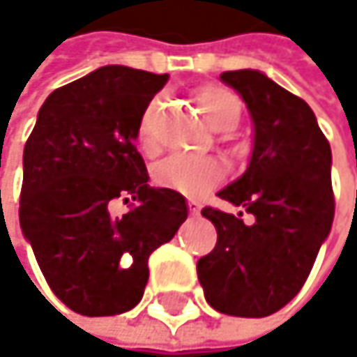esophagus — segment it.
I'll return each mask as SVG.
<instances>
[{
	"label": "esophagus",
	"mask_w": 357,
	"mask_h": 357,
	"mask_svg": "<svg viewBox=\"0 0 357 357\" xmlns=\"http://www.w3.org/2000/svg\"><path fill=\"white\" fill-rule=\"evenodd\" d=\"M188 208H190L192 215H198V213H200V204H198L196 200H190V202H188Z\"/></svg>",
	"instance_id": "obj_1"
}]
</instances>
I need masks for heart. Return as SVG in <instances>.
<instances>
[{"label": "heart", "mask_w": 357, "mask_h": 357, "mask_svg": "<svg viewBox=\"0 0 357 357\" xmlns=\"http://www.w3.org/2000/svg\"><path fill=\"white\" fill-rule=\"evenodd\" d=\"M196 99L208 123L215 130L223 126H236L242 115L240 99L223 86H202L196 93ZM157 111H159V101H153L142 113L138 123V142L146 153L155 151L153 121ZM153 178L161 188L174 190L183 196H200L225 178V165L213 157L176 155L159 163L153 172Z\"/></svg>", "instance_id": "1"}]
</instances>
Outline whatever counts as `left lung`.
I'll list each match as a JSON object with an SVG mask.
<instances>
[{
  "instance_id": "left-lung-1",
  "label": "left lung",
  "mask_w": 357,
  "mask_h": 357,
  "mask_svg": "<svg viewBox=\"0 0 357 357\" xmlns=\"http://www.w3.org/2000/svg\"><path fill=\"white\" fill-rule=\"evenodd\" d=\"M221 80L244 99L254 140L246 172L219 198L242 206L254 221L246 225L242 211L202 208L217 244L196 271L217 312L262 319L296 298L331 234V146L308 103L266 74L236 70Z\"/></svg>"
}]
</instances>
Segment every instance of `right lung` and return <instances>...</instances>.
Listing matches in <instances>:
<instances>
[{
	"label": "right lung",
	"instance_id": "right-lung-1",
	"mask_svg": "<svg viewBox=\"0 0 357 357\" xmlns=\"http://www.w3.org/2000/svg\"><path fill=\"white\" fill-rule=\"evenodd\" d=\"M167 74L103 66L53 91L24 146L20 227L53 294L84 317L132 310L149 256L188 217L185 198L151 188L134 142ZM137 204L113 218V199ZM128 200V198H126Z\"/></svg>",
	"mask_w": 357,
	"mask_h": 357
}]
</instances>
